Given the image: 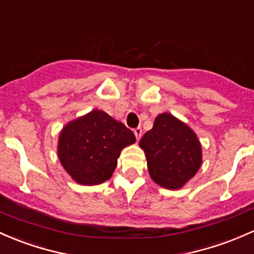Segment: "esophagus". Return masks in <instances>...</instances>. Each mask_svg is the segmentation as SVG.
Returning a JSON list of instances; mask_svg holds the SVG:
<instances>
[{
	"label": "esophagus",
	"mask_w": 254,
	"mask_h": 254,
	"mask_svg": "<svg viewBox=\"0 0 254 254\" xmlns=\"http://www.w3.org/2000/svg\"><path fill=\"white\" fill-rule=\"evenodd\" d=\"M133 133H135V136H136V140L140 141L141 135H142V129H141V127H136V129L133 130Z\"/></svg>",
	"instance_id": "obj_1"
}]
</instances>
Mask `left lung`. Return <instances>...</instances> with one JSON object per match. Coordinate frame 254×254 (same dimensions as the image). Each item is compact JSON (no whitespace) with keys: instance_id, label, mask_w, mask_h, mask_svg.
I'll return each instance as SVG.
<instances>
[{"instance_id":"8db88e82","label":"left lung","mask_w":254,"mask_h":254,"mask_svg":"<svg viewBox=\"0 0 254 254\" xmlns=\"http://www.w3.org/2000/svg\"><path fill=\"white\" fill-rule=\"evenodd\" d=\"M149 176L161 188L181 189L199 171L202 148L196 133L171 113L157 116L140 141Z\"/></svg>"}]
</instances>
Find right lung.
<instances>
[{
    "mask_svg": "<svg viewBox=\"0 0 254 254\" xmlns=\"http://www.w3.org/2000/svg\"><path fill=\"white\" fill-rule=\"evenodd\" d=\"M135 142L133 132L122 122L93 110L61 129L58 157L74 182L96 186L112 177L122 149Z\"/></svg>",
    "mask_w": 254,
    "mask_h": 254,
    "instance_id": "add662e5",
    "label": "right lung"
}]
</instances>
